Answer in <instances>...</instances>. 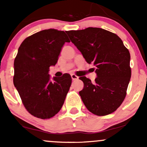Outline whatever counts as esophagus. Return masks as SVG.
I'll list each match as a JSON object with an SVG mask.
<instances>
[{
    "label": "esophagus",
    "mask_w": 147,
    "mask_h": 147,
    "mask_svg": "<svg viewBox=\"0 0 147 147\" xmlns=\"http://www.w3.org/2000/svg\"><path fill=\"white\" fill-rule=\"evenodd\" d=\"M71 77H72V80H77V79H79V77H77V75H74V74H72L71 75Z\"/></svg>",
    "instance_id": "esophagus-1"
}]
</instances>
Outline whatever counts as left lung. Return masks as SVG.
Listing matches in <instances>:
<instances>
[{
	"label": "left lung",
	"mask_w": 147,
	"mask_h": 147,
	"mask_svg": "<svg viewBox=\"0 0 147 147\" xmlns=\"http://www.w3.org/2000/svg\"><path fill=\"white\" fill-rule=\"evenodd\" d=\"M66 33L87 63L96 67L93 83L86 77H79L84 82V88L79 93L84 105L96 115L112 113L126 95L131 76L129 51L117 35L102 28Z\"/></svg>",
	"instance_id": "left-lung-1"
}]
</instances>
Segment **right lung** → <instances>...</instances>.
I'll list each match as a JSON object with an SVG mask.
<instances>
[{
  "instance_id": "obj_1",
  "label": "right lung",
  "mask_w": 147,
  "mask_h": 147,
  "mask_svg": "<svg viewBox=\"0 0 147 147\" xmlns=\"http://www.w3.org/2000/svg\"><path fill=\"white\" fill-rule=\"evenodd\" d=\"M65 32L44 30L26 38L14 59V84L25 109L34 117L49 119L61 109L72 83L69 74L49 75L56 65L64 43Z\"/></svg>"
}]
</instances>
